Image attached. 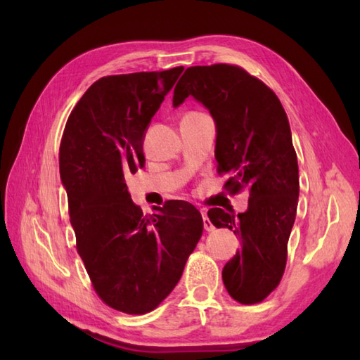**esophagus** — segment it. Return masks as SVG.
<instances>
[{"instance_id":"esophagus-1","label":"esophagus","mask_w":360,"mask_h":360,"mask_svg":"<svg viewBox=\"0 0 360 360\" xmlns=\"http://www.w3.org/2000/svg\"><path fill=\"white\" fill-rule=\"evenodd\" d=\"M201 213H202V223H204V229H205V231H207V232L213 231V229H215V226H213V224H212V221L209 219V217H207V212L202 210Z\"/></svg>"}]
</instances>
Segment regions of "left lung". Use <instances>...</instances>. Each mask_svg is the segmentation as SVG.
I'll list each match as a JSON object with an SVG mask.
<instances>
[{
  "label": "left lung",
  "instance_id": "8db88e82",
  "mask_svg": "<svg viewBox=\"0 0 360 360\" xmlns=\"http://www.w3.org/2000/svg\"><path fill=\"white\" fill-rule=\"evenodd\" d=\"M193 96L217 124L218 173L229 193L249 192V207L235 215L213 207L212 224L238 235L241 249L227 262L223 281L233 300L263 302L278 286L298 204V164L289 120L274 91L236 65L187 68L173 106Z\"/></svg>",
  "mask_w": 360,
  "mask_h": 360
}]
</instances>
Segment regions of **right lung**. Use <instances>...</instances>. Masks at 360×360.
<instances>
[{
	"instance_id": "add662e5",
	"label": "right lung",
	"mask_w": 360,
	"mask_h": 360,
	"mask_svg": "<svg viewBox=\"0 0 360 360\" xmlns=\"http://www.w3.org/2000/svg\"><path fill=\"white\" fill-rule=\"evenodd\" d=\"M184 68L106 75L82 96L60 143L77 252L103 303L147 314L172 292L202 235V217L186 201L143 215L125 178L145 164L147 127Z\"/></svg>"
}]
</instances>
